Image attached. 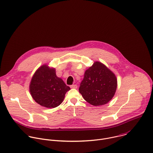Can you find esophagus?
<instances>
[{
  "instance_id": "esophagus-1",
  "label": "esophagus",
  "mask_w": 153,
  "mask_h": 153,
  "mask_svg": "<svg viewBox=\"0 0 153 153\" xmlns=\"http://www.w3.org/2000/svg\"><path fill=\"white\" fill-rule=\"evenodd\" d=\"M70 88L72 89H77V85H72L70 86Z\"/></svg>"
}]
</instances>
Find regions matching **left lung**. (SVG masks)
I'll use <instances>...</instances> for the list:
<instances>
[{
  "label": "left lung",
  "mask_w": 153,
  "mask_h": 153,
  "mask_svg": "<svg viewBox=\"0 0 153 153\" xmlns=\"http://www.w3.org/2000/svg\"><path fill=\"white\" fill-rule=\"evenodd\" d=\"M116 88L114 74L102 63L95 62L85 71L79 91L85 101L98 106L108 102L114 97Z\"/></svg>",
  "instance_id": "left-lung-1"
}]
</instances>
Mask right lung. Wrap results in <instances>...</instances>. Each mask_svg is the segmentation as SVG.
I'll list each match as a JSON object with an SVG mask.
<instances>
[{"label":"right lung","mask_w":153,"mask_h":153,"mask_svg":"<svg viewBox=\"0 0 153 153\" xmlns=\"http://www.w3.org/2000/svg\"><path fill=\"white\" fill-rule=\"evenodd\" d=\"M70 89V87L56 76L55 69H51L46 65L36 71L30 85V94L35 101L51 108L59 105Z\"/></svg>","instance_id":"add662e5"}]
</instances>
